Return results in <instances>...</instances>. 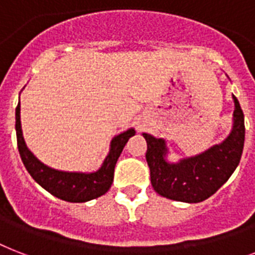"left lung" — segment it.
<instances>
[{"instance_id": "obj_1", "label": "left lung", "mask_w": 255, "mask_h": 255, "mask_svg": "<svg viewBox=\"0 0 255 255\" xmlns=\"http://www.w3.org/2000/svg\"><path fill=\"white\" fill-rule=\"evenodd\" d=\"M233 127L226 139L195 156L170 162L163 137L141 133L147 141L145 159L151 184L159 195L172 201L198 203L206 201L226 183L240 164L245 143V118L234 95Z\"/></svg>"}]
</instances>
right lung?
Returning <instances> with one entry per match:
<instances>
[{"label":"right lung","instance_id":"1","mask_svg":"<svg viewBox=\"0 0 255 255\" xmlns=\"http://www.w3.org/2000/svg\"><path fill=\"white\" fill-rule=\"evenodd\" d=\"M19 102L15 108V133H17V145H18L19 156L33 179L42 188L50 192L53 197L72 202L92 201L95 198L104 195L110 190L114 182V172L116 162L128 139L135 135V129L129 128L119 135L112 137L110 145V152L102 163L100 168L93 172H69V171L54 170L46 166L33 155V152L26 147V143L22 136L21 128V116H19Z\"/></svg>","mask_w":255,"mask_h":255}]
</instances>
